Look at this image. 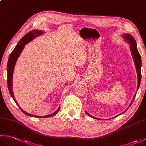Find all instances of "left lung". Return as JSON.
<instances>
[{
  "label": "left lung",
  "mask_w": 146,
  "mask_h": 146,
  "mask_svg": "<svg viewBox=\"0 0 146 146\" xmlns=\"http://www.w3.org/2000/svg\"><path fill=\"white\" fill-rule=\"evenodd\" d=\"M123 39H125L126 41H127L130 44V48H131V52L132 54L133 58H134V63H135V67H136V71H137V76H138V85H137V90H138L139 86H140L141 80V55H140V54H139V52L138 51V49H137V44H136V41H135V40L134 39V38H133V36L129 35V34H125V35H123ZM135 95H135L134 98H133L131 104H132L133 101L134 100ZM131 105H130V106H131ZM127 110L125 111H127ZM86 112L90 117L94 118V119H96L95 117H92L91 115H90L87 112V111H86Z\"/></svg>",
  "instance_id": "8db88e82"
}]
</instances>
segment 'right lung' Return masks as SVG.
I'll use <instances>...</instances> for the list:
<instances>
[{"label": "right lung", "instance_id": "1", "mask_svg": "<svg viewBox=\"0 0 146 146\" xmlns=\"http://www.w3.org/2000/svg\"><path fill=\"white\" fill-rule=\"evenodd\" d=\"M43 34V32L42 31H39V30H33L32 31H29L28 33H27L26 35L24 36L23 38L21 39V41L19 42L17 46H15V48L13 51H12L11 53L10 56H9V60H8V63H7V85H8V88H9V91L10 94L11 95V97L12 98L14 99V100L15 101V103L18 105L16 100H15V98L14 97V94H13V92H12V75H13V71H14V68L15 64L16 63V61L17 60L18 57L19 56L20 54L21 53L22 51L23 50V49L24 48V46L30 42L31 41L36 38V37H38L40 35H41ZM20 109L23 112L27 115L29 116H31L34 117H38V118H46V117H51L54 116V115L56 114L59 110H60V107L58 108V110L54 111L53 113H52L51 115H48L46 116H42V117H40V116H37L35 115H32V114H29L28 113L26 112L25 111H24L22 108L19 107Z\"/></svg>", "mask_w": 146, "mask_h": 146}]
</instances>
